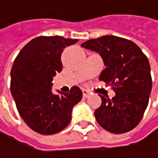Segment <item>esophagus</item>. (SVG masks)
Returning <instances> with one entry per match:
<instances>
[{
    "mask_svg": "<svg viewBox=\"0 0 158 158\" xmlns=\"http://www.w3.org/2000/svg\"><path fill=\"white\" fill-rule=\"evenodd\" d=\"M82 95H83L84 98H88L89 96V92L87 91L86 89H82Z\"/></svg>",
    "mask_w": 158,
    "mask_h": 158,
    "instance_id": "1",
    "label": "esophagus"
}]
</instances>
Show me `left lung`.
Masks as SVG:
<instances>
[{"instance_id":"8db88e82","label":"left lung","mask_w":158,"mask_h":158,"mask_svg":"<svg viewBox=\"0 0 158 158\" xmlns=\"http://www.w3.org/2000/svg\"><path fill=\"white\" fill-rule=\"evenodd\" d=\"M81 47L101 55L106 68L100 79L115 91L111 99L101 96L102 104L94 111L98 123L112 134L133 130L149 102L152 78L148 58L133 41L114 35L88 40Z\"/></svg>"}]
</instances>
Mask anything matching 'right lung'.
<instances>
[{
  "label": "right lung",
  "instance_id": "obj_1",
  "mask_svg": "<svg viewBox=\"0 0 158 158\" xmlns=\"http://www.w3.org/2000/svg\"><path fill=\"white\" fill-rule=\"evenodd\" d=\"M78 39L38 36L27 43L15 59L11 70V93L16 108L35 132L49 135L65 129L82 91L74 86L68 93H52L53 77L62 70L61 54Z\"/></svg>",
  "mask_w": 158,
  "mask_h": 158
}]
</instances>
